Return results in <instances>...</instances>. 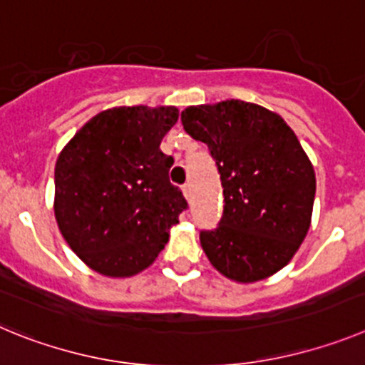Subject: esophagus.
I'll list each match as a JSON object with an SVG mask.
<instances>
[{
	"label": "esophagus",
	"mask_w": 365,
	"mask_h": 365,
	"mask_svg": "<svg viewBox=\"0 0 365 365\" xmlns=\"http://www.w3.org/2000/svg\"><path fill=\"white\" fill-rule=\"evenodd\" d=\"M182 190H183V196H185L187 200L192 198V187H190V183H185V185L182 187Z\"/></svg>",
	"instance_id": "1"
}]
</instances>
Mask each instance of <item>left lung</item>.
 I'll return each mask as SVG.
<instances>
[{
    "mask_svg": "<svg viewBox=\"0 0 365 365\" xmlns=\"http://www.w3.org/2000/svg\"><path fill=\"white\" fill-rule=\"evenodd\" d=\"M183 129L209 147L223 187L218 227L200 231L207 258L240 284L289 264L309 231L317 180L297 134L260 105L187 107Z\"/></svg>",
    "mask_w": 365,
    "mask_h": 365,
    "instance_id": "8db88e82",
    "label": "left lung"
}]
</instances>
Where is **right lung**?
<instances>
[{
	"mask_svg": "<svg viewBox=\"0 0 365 365\" xmlns=\"http://www.w3.org/2000/svg\"><path fill=\"white\" fill-rule=\"evenodd\" d=\"M176 107H114L85 123L56 162L54 215L71 249L100 274L149 267L187 209L160 150Z\"/></svg>",
	"mask_w": 365,
	"mask_h": 365,
	"instance_id": "right-lung-1",
	"label": "right lung"
}]
</instances>
